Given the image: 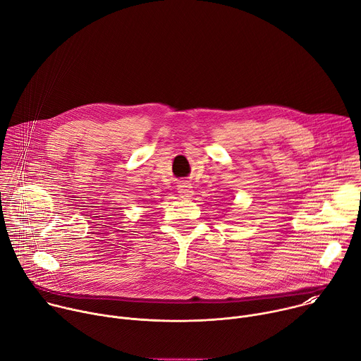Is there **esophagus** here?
Segmentation results:
<instances>
[{"label": "esophagus", "mask_w": 361, "mask_h": 361, "mask_svg": "<svg viewBox=\"0 0 361 361\" xmlns=\"http://www.w3.org/2000/svg\"><path fill=\"white\" fill-rule=\"evenodd\" d=\"M177 191H178V195H180L181 198H190V197L192 195V187H191L190 183H185V181H183V183L178 184Z\"/></svg>", "instance_id": "esophagus-1"}]
</instances>
